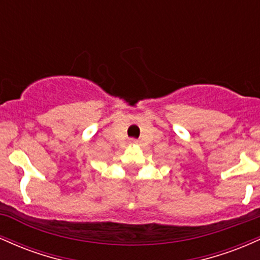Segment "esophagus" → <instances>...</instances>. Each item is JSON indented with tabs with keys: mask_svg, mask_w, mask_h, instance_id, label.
<instances>
[{
	"mask_svg": "<svg viewBox=\"0 0 260 260\" xmlns=\"http://www.w3.org/2000/svg\"><path fill=\"white\" fill-rule=\"evenodd\" d=\"M129 143H131V144H137V140L136 139H131Z\"/></svg>",
	"mask_w": 260,
	"mask_h": 260,
	"instance_id": "1",
	"label": "esophagus"
}]
</instances>
